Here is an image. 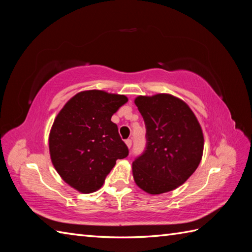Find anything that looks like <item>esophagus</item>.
<instances>
[{"label":"esophagus","instance_id":"esophagus-1","mask_svg":"<svg viewBox=\"0 0 252 252\" xmlns=\"http://www.w3.org/2000/svg\"><path fill=\"white\" fill-rule=\"evenodd\" d=\"M126 144L127 147L131 148V146H132V140H130V138H127V140H126Z\"/></svg>","mask_w":252,"mask_h":252}]
</instances>
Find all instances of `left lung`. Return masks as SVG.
Segmentation results:
<instances>
[{
	"label": "left lung",
	"mask_w": 252,
	"mask_h": 252,
	"mask_svg": "<svg viewBox=\"0 0 252 252\" xmlns=\"http://www.w3.org/2000/svg\"><path fill=\"white\" fill-rule=\"evenodd\" d=\"M146 126V148L132 163L136 185L152 195L178 189L202 157L203 134L185 101L170 94L137 96Z\"/></svg>",
	"instance_id": "left-lung-1"
}]
</instances>
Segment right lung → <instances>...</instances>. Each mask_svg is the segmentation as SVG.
<instances>
[{"instance_id":"right-lung-1","label":"right lung","mask_w":252,"mask_h":252,"mask_svg":"<svg viewBox=\"0 0 252 252\" xmlns=\"http://www.w3.org/2000/svg\"><path fill=\"white\" fill-rule=\"evenodd\" d=\"M126 101L125 95L83 91L56 116L49 137L51 160L61 178L78 191L90 194L99 189L117 159L129 155L111 121Z\"/></svg>"}]
</instances>
